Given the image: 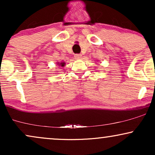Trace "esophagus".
I'll return each instance as SVG.
<instances>
[{"mask_svg":"<svg viewBox=\"0 0 155 155\" xmlns=\"http://www.w3.org/2000/svg\"><path fill=\"white\" fill-rule=\"evenodd\" d=\"M75 58H77V59H79V58H81V54H75Z\"/></svg>","mask_w":155,"mask_h":155,"instance_id":"1","label":"esophagus"}]
</instances>
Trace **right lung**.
Returning a JSON list of instances; mask_svg holds the SVG:
<instances>
[{"label":"right lung","mask_w":155,"mask_h":155,"mask_svg":"<svg viewBox=\"0 0 155 155\" xmlns=\"http://www.w3.org/2000/svg\"><path fill=\"white\" fill-rule=\"evenodd\" d=\"M58 65H59V66H61L62 67H63V66H64V65H65V63H64V62H61V63L58 64Z\"/></svg>","instance_id":"right-lung-1"}]
</instances>
